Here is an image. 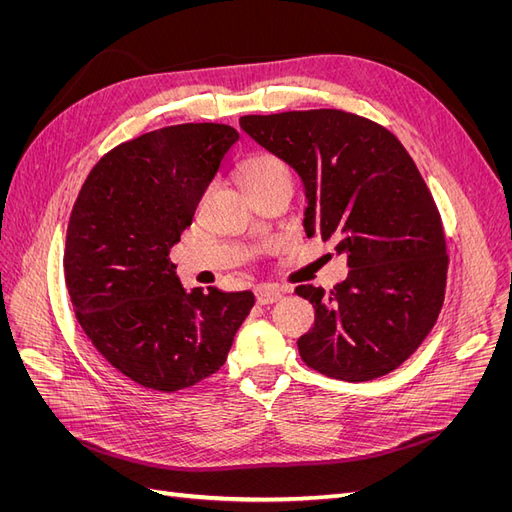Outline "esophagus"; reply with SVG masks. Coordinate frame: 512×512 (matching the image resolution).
Returning a JSON list of instances; mask_svg holds the SVG:
<instances>
[{
    "mask_svg": "<svg viewBox=\"0 0 512 512\" xmlns=\"http://www.w3.org/2000/svg\"><path fill=\"white\" fill-rule=\"evenodd\" d=\"M254 292H256L258 305H269L282 299V290H277L275 286H258Z\"/></svg>",
    "mask_w": 512,
    "mask_h": 512,
    "instance_id": "esophagus-1",
    "label": "esophagus"
}]
</instances>
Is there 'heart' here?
Wrapping results in <instances>:
<instances>
[{
    "label": "heart",
    "mask_w": 512,
    "mask_h": 512,
    "mask_svg": "<svg viewBox=\"0 0 512 512\" xmlns=\"http://www.w3.org/2000/svg\"><path fill=\"white\" fill-rule=\"evenodd\" d=\"M239 175L247 192L267 188V185L273 183L292 185V173L288 164L282 158L273 156V153H254V156L245 158L239 166Z\"/></svg>",
    "instance_id": "obj_1"
}]
</instances>
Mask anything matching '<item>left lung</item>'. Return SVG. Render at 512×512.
<instances>
[{
	"instance_id": "obj_1",
	"label": "left lung",
	"mask_w": 512,
	"mask_h": 512,
	"mask_svg": "<svg viewBox=\"0 0 512 512\" xmlns=\"http://www.w3.org/2000/svg\"><path fill=\"white\" fill-rule=\"evenodd\" d=\"M239 123L299 173L307 235L348 256L342 284L297 286L316 309L297 342L303 363L346 382L386 376L436 324L448 271L440 211L410 153L380 123L337 108Z\"/></svg>"
}]
</instances>
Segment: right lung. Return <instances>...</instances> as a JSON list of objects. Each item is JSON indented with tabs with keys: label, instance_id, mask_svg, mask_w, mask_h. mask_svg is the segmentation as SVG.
<instances>
[{
	"label": "right lung",
	"instance_id": "right-lung-1",
	"mask_svg": "<svg viewBox=\"0 0 512 512\" xmlns=\"http://www.w3.org/2000/svg\"><path fill=\"white\" fill-rule=\"evenodd\" d=\"M239 132L181 123L121 143L72 207L64 271L83 333L132 382L175 393L218 371L254 294L185 292L168 252Z\"/></svg>",
	"mask_w": 512,
	"mask_h": 512
}]
</instances>
